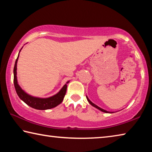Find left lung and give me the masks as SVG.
I'll list each match as a JSON object with an SVG mask.
<instances>
[{"mask_svg":"<svg viewBox=\"0 0 152 152\" xmlns=\"http://www.w3.org/2000/svg\"><path fill=\"white\" fill-rule=\"evenodd\" d=\"M86 99H87V101H88V102L90 104H91L92 106H93L94 107H95V108H96L97 109H99V110H101L102 112H104V113H112V112H109V111H107V110H104V109H101V107H98L97 105H96L95 104H94L93 102H92L91 101H90L89 100V99L88 98V96H86Z\"/></svg>","mask_w":152,"mask_h":152,"instance_id":"left-lung-1","label":"left lung"}]
</instances>
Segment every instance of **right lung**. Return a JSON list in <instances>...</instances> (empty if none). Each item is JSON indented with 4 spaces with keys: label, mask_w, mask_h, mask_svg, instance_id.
<instances>
[{
    "label": "right lung",
    "mask_w": 152,
    "mask_h": 152,
    "mask_svg": "<svg viewBox=\"0 0 152 152\" xmlns=\"http://www.w3.org/2000/svg\"><path fill=\"white\" fill-rule=\"evenodd\" d=\"M22 49V48H21ZM20 49V50H21ZM19 51V52L20 51ZM19 53L18 55V57L17 58L16 61H15L14 70H13V74H14V86L15 90H16L17 94L18 96L23 101L25 102L27 105L29 107L33 108V109H37V110H47L50 109H52L57 107L58 104H60L61 102L63 101L64 98L65 96L66 90H67V84L69 81L66 82V84L64 85L62 88H61L60 92H58L57 94L53 95V96L45 98V99H42V98H38L32 96L31 95L26 93L23 90L20 88L17 82V64L18 59H19Z\"/></svg>",
    "instance_id": "1"
}]
</instances>
